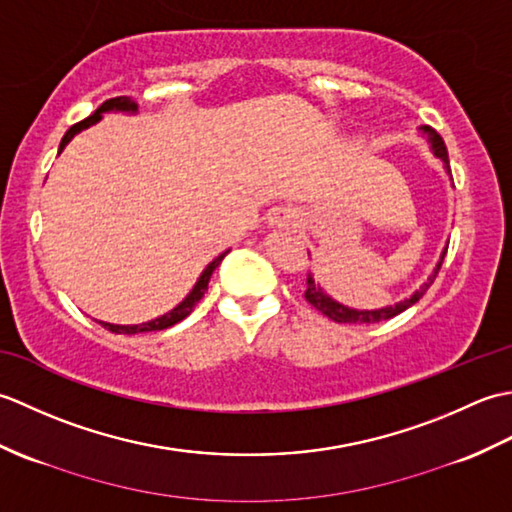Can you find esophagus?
Wrapping results in <instances>:
<instances>
[{
    "mask_svg": "<svg viewBox=\"0 0 512 512\" xmlns=\"http://www.w3.org/2000/svg\"><path fill=\"white\" fill-rule=\"evenodd\" d=\"M297 215L290 209H277L273 215H270V226L279 228V231H288V228L295 226Z\"/></svg>",
    "mask_w": 512,
    "mask_h": 512,
    "instance_id": "34e87169",
    "label": "esophagus"
}]
</instances>
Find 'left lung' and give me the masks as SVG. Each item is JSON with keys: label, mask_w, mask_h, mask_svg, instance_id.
I'll use <instances>...</instances> for the list:
<instances>
[{"label": "left lung", "mask_w": 512, "mask_h": 512, "mask_svg": "<svg viewBox=\"0 0 512 512\" xmlns=\"http://www.w3.org/2000/svg\"><path fill=\"white\" fill-rule=\"evenodd\" d=\"M418 129H420V134H422L424 138H427L431 154L436 156L438 160H442L444 169H447V173L451 176L447 145H444L442 136L436 132V129L429 127V125H422V127H418ZM447 248H449V244L444 246L442 255H440V259H438V264H436V268L431 270V275L427 277V281H424V284H422L416 292H411L409 297H405L402 301L394 303V306H383V308H374V310H358V308H350V306H345V303H341V301H336L334 297H330L328 292H325V290L321 288L319 281H314V277H312V275H308L306 301L310 303V306H314V308H317L319 312H323L325 317L332 319V321H336V323H378V321H387V319H391V317H396V314L405 312L407 308H411V306H413V303L422 299L424 292H427V290H429V286L433 284V281H436L438 270H440V266H442V262H444V255H447Z\"/></svg>", "instance_id": "left-lung-1"}]
</instances>
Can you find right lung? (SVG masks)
<instances>
[{"label":"right lung","instance_id":"obj_1","mask_svg":"<svg viewBox=\"0 0 512 512\" xmlns=\"http://www.w3.org/2000/svg\"><path fill=\"white\" fill-rule=\"evenodd\" d=\"M107 112H123V114H138V103L136 101H132L129 99V96H118V99H110V101H105L99 110H96L92 116H88L85 118V121H81V123H76V125H72L68 132H65V136L61 138V145H59V154L61 151L65 149V145L70 143V140L79 134V132H83V129H88V127H92V125H96L103 118V114H107ZM231 253V248L228 250H224L222 255H217L213 262L206 266L204 270H202V275L198 277V281H195V286L191 288V292L187 297H184L176 308L173 310H169V312H165V314H160V317H156V319H151V321H147V323H136V325H118V323H105V321H99L105 330H110V332H116V334H138V332H158V330H167V328H171V325H176V323H180L182 319H187L189 314H191V310L195 308V303H198L202 297H204V292H206V288H209V279H211V275H213V270L220 266V262L222 259Z\"/></svg>","mask_w":512,"mask_h":512}]
</instances>
